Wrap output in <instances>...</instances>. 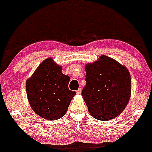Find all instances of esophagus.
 Returning a JSON list of instances; mask_svg holds the SVG:
<instances>
[{
  "label": "esophagus",
  "instance_id": "1",
  "mask_svg": "<svg viewBox=\"0 0 152 152\" xmlns=\"http://www.w3.org/2000/svg\"><path fill=\"white\" fill-rule=\"evenodd\" d=\"M76 94H79V95L81 94V93H82V89L79 88L77 90H76Z\"/></svg>",
  "mask_w": 152,
  "mask_h": 152
}]
</instances>
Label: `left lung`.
I'll return each mask as SVG.
<instances>
[{
    "mask_svg": "<svg viewBox=\"0 0 152 152\" xmlns=\"http://www.w3.org/2000/svg\"><path fill=\"white\" fill-rule=\"evenodd\" d=\"M86 85L82 91L88 111L95 118L110 121L124 111L130 99L128 70L109 56L85 67Z\"/></svg>",
    "mask_w": 152,
    "mask_h": 152,
    "instance_id": "8db88e82",
    "label": "left lung"
}]
</instances>
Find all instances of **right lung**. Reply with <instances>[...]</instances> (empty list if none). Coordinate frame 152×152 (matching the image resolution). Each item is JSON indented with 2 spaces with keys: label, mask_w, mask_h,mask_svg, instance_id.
Wrapping results in <instances>:
<instances>
[{
  "label": "right lung",
  "mask_w": 152,
  "mask_h": 152,
  "mask_svg": "<svg viewBox=\"0 0 152 152\" xmlns=\"http://www.w3.org/2000/svg\"><path fill=\"white\" fill-rule=\"evenodd\" d=\"M70 76L51 58L45 59L26 82V93L34 111L43 118L54 121L63 117L75 91L68 88Z\"/></svg>",
  "instance_id": "add662e5"
}]
</instances>
